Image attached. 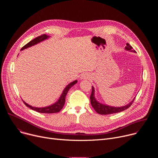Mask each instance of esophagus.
<instances>
[{
	"label": "esophagus",
	"instance_id": "1",
	"mask_svg": "<svg viewBox=\"0 0 158 158\" xmlns=\"http://www.w3.org/2000/svg\"><path fill=\"white\" fill-rule=\"evenodd\" d=\"M82 78H85V77H84V76H82Z\"/></svg>",
	"mask_w": 158,
	"mask_h": 158
}]
</instances>
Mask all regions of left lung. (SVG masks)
Segmentation results:
<instances>
[{
	"mask_svg": "<svg viewBox=\"0 0 158 158\" xmlns=\"http://www.w3.org/2000/svg\"><path fill=\"white\" fill-rule=\"evenodd\" d=\"M125 49L127 51H133L134 52H136L135 51H131L132 49V48L131 46L127 43L126 44V46L125 48ZM94 87L92 86V93L91 94V96H90V100H91V103L94 110H96V112H98V114H102V115H106V114H114V113H118V112H120L121 111H123L127 108H129L132 104V102L134 101V99L129 102L128 104L122 106V107H113V106H110L108 105H105L103 104L100 103L98 102L94 96Z\"/></svg>",
	"mask_w": 158,
	"mask_h": 158,
	"instance_id": "obj_1",
	"label": "left lung"
}]
</instances>
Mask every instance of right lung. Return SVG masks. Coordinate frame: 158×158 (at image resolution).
Returning a JSON list of instances; mask_svg holds the SVG:
<instances>
[{
	"label": "right lung",
	"mask_w": 158,
	"mask_h": 158,
	"mask_svg": "<svg viewBox=\"0 0 158 158\" xmlns=\"http://www.w3.org/2000/svg\"><path fill=\"white\" fill-rule=\"evenodd\" d=\"M49 37V35H46V34H42L40 36H38L37 37L35 38L34 39L31 40L29 42H28L26 45H25V46L22 48L21 49V51L24 50L25 49H27L28 48H30L32 46H34V45L46 40V39H48V38ZM77 82V81L76 80V81H74L73 82L69 83L68 85H67L65 88L64 89V91L60 96V97L59 98V99H58V101L55 102L54 104L49 106H47V107H32V106H30L28 104H27L25 101H24L23 100H22V101H23V102L24 103V104L29 107L30 109L34 110H35L38 112H40V113H47V114H51V113H56V112H59L62 109V107H64V105L65 104V97H66V95L67 94V93H68L69 90L74 85L76 84V83Z\"/></svg>",
	"instance_id": "1"
}]
</instances>
